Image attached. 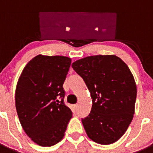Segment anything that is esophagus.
I'll return each instance as SVG.
<instances>
[{"label": "esophagus", "instance_id": "esophagus-1", "mask_svg": "<svg viewBox=\"0 0 153 153\" xmlns=\"http://www.w3.org/2000/svg\"><path fill=\"white\" fill-rule=\"evenodd\" d=\"M77 108H78V104H75V105H74V109H76Z\"/></svg>", "mask_w": 153, "mask_h": 153}]
</instances>
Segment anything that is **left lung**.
Here are the masks:
<instances>
[{"instance_id": "8db88e82", "label": "left lung", "mask_w": 153, "mask_h": 153, "mask_svg": "<svg viewBox=\"0 0 153 153\" xmlns=\"http://www.w3.org/2000/svg\"><path fill=\"white\" fill-rule=\"evenodd\" d=\"M91 96L92 109L82 123L90 139L102 145L117 142L132 122L136 84L126 64L115 55H96L74 62Z\"/></svg>"}]
</instances>
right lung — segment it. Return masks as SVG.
I'll return each instance as SVG.
<instances>
[{"label":"right lung","mask_w":153,"mask_h":153,"mask_svg":"<svg viewBox=\"0 0 153 153\" xmlns=\"http://www.w3.org/2000/svg\"><path fill=\"white\" fill-rule=\"evenodd\" d=\"M70 64L67 56L37 55L19 77L15 91L19 120L31 140L41 146L59 143L72 118L63 88Z\"/></svg>","instance_id":"right-lung-1"}]
</instances>
